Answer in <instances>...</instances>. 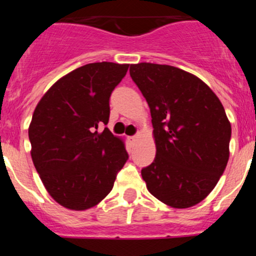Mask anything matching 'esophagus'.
<instances>
[{
	"mask_svg": "<svg viewBox=\"0 0 256 256\" xmlns=\"http://www.w3.org/2000/svg\"><path fill=\"white\" fill-rule=\"evenodd\" d=\"M137 138H138V136L136 134V136H131V137H128V140H130L131 142H134V140H137Z\"/></svg>",
	"mask_w": 256,
	"mask_h": 256,
	"instance_id": "esophagus-1",
	"label": "esophagus"
}]
</instances>
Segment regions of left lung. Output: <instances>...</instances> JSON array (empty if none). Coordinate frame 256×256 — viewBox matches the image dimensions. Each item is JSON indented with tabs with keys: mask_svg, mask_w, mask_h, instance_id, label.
<instances>
[{
	"mask_svg": "<svg viewBox=\"0 0 256 256\" xmlns=\"http://www.w3.org/2000/svg\"><path fill=\"white\" fill-rule=\"evenodd\" d=\"M130 76L150 108L156 156L142 168L149 192L188 208L214 189L228 161L231 125L201 79L168 64L142 62Z\"/></svg>",
	"mask_w": 256,
	"mask_h": 256,
	"instance_id": "1",
	"label": "left lung"
}]
</instances>
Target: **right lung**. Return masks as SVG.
<instances>
[{
	"instance_id": "right-lung-1",
	"label": "right lung",
	"mask_w": 256,
	"mask_h": 256,
	"mask_svg": "<svg viewBox=\"0 0 256 256\" xmlns=\"http://www.w3.org/2000/svg\"><path fill=\"white\" fill-rule=\"evenodd\" d=\"M128 70L113 62L84 64L58 79L34 112L32 161L52 198L68 210L101 202L128 161L122 140L106 126L110 95Z\"/></svg>"
}]
</instances>
